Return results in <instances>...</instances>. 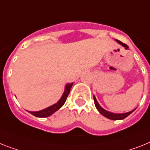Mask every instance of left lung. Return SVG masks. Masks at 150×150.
I'll return each instance as SVG.
<instances>
[{
  "label": "left lung",
  "mask_w": 150,
  "mask_h": 150,
  "mask_svg": "<svg viewBox=\"0 0 150 150\" xmlns=\"http://www.w3.org/2000/svg\"><path fill=\"white\" fill-rule=\"evenodd\" d=\"M118 43V44H120V45H122V47H124L126 49H128L129 47L127 45V44H123V43H122L121 41H120V40H115ZM93 100H94V103H95V106H96V108L97 109V110L99 111V112L101 113V114L103 116V117H106V118L110 119V120H123V119H125L126 117H127L129 114H131L132 112H133V111L136 110L137 108H135L134 110H133L132 111H129V112H125V113H114V112H110V111H107L106 110H104L103 108H102L101 107V106H100V104H99V103L97 102V100H96V97H95V96L93 95Z\"/></svg>",
  "instance_id": "left-lung-1"
}]
</instances>
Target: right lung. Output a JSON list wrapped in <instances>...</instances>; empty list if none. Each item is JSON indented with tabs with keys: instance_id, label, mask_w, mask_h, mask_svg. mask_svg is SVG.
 Returning a JSON list of instances; mask_svg holds the SVG:
<instances>
[{
	"instance_id": "obj_1",
	"label": "right lung",
	"mask_w": 150,
	"mask_h": 150,
	"mask_svg": "<svg viewBox=\"0 0 150 150\" xmlns=\"http://www.w3.org/2000/svg\"><path fill=\"white\" fill-rule=\"evenodd\" d=\"M73 84H74V83L66 84L64 93H63V95H62V96L60 97V100H58L56 103H54V105H52V106H48V107L44 109V110H42L35 111V112L28 111V112L37 117H47L51 116L53 113H54L56 111H57L59 109H60L62 106H64V104L65 103V102H66V100L67 98L68 95L70 93V89L72 87Z\"/></svg>"
}]
</instances>
